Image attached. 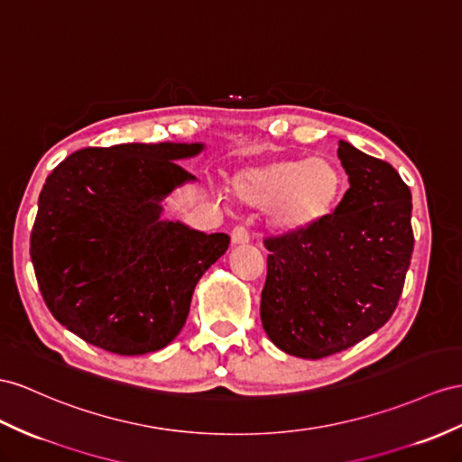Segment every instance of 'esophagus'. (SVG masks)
Returning a JSON list of instances; mask_svg holds the SVG:
<instances>
[{
  "mask_svg": "<svg viewBox=\"0 0 462 462\" xmlns=\"http://www.w3.org/2000/svg\"><path fill=\"white\" fill-rule=\"evenodd\" d=\"M250 242V232H247L245 226H236L232 230V244L240 245V244H247Z\"/></svg>",
  "mask_w": 462,
  "mask_h": 462,
  "instance_id": "obj_1",
  "label": "esophagus"
}]
</instances>
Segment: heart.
I'll return each mask as SVG.
<instances>
[{
    "label": "heart",
    "mask_w": 462,
    "mask_h": 462,
    "mask_svg": "<svg viewBox=\"0 0 462 462\" xmlns=\"http://www.w3.org/2000/svg\"><path fill=\"white\" fill-rule=\"evenodd\" d=\"M242 203L275 208L273 224L289 234H304L334 215L346 193V175L324 156L279 158L242 170L234 180Z\"/></svg>",
    "instance_id": "b5f03b06"
}]
</instances>
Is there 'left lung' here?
Returning a JSON list of instances; mask_svg holds the SVG:
<instances>
[{
    "instance_id": "8db88e82",
    "label": "left lung",
    "mask_w": 462,
    "mask_h": 462,
    "mask_svg": "<svg viewBox=\"0 0 462 462\" xmlns=\"http://www.w3.org/2000/svg\"><path fill=\"white\" fill-rule=\"evenodd\" d=\"M337 156L349 189L334 215L263 242L262 324L279 349L302 359L344 351L384 326L413 252L411 193L398 171L344 140Z\"/></svg>"
}]
</instances>
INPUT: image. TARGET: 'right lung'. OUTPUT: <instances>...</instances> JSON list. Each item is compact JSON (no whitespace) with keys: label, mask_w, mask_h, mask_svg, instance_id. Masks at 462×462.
Returning <instances> with one entry per match:
<instances>
[{"label":"right lung","mask_w":462,"mask_h":462,"mask_svg":"<svg viewBox=\"0 0 462 462\" xmlns=\"http://www.w3.org/2000/svg\"><path fill=\"white\" fill-rule=\"evenodd\" d=\"M203 144L84 148L46 177L31 259L49 310L88 344L144 355L185 326L193 291L228 250L226 234L160 220L162 200L193 181L177 160Z\"/></svg>","instance_id":"1"}]
</instances>
